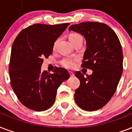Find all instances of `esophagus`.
<instances>
[{
    "instance_id": "1",
    "label": "esophagus",
    "mask_w": 132,
    "mask_h": 132,
    "mask_svg": "<svg viewBox=\"0 0 132 132\" xmlns=\"http://www.w3.org/2000/svg\"><path fill=\"white\" fill-rule=\"evenodd\" d=\"M69 74H70L71 76H74V73H73V72H71V71H69Z\"/></svg>"
}]
</instances>
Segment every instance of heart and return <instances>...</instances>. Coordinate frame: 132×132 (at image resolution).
<instances>
[{
  "label": "heart",
  "instance_id": "b5f03b06",
  "mask_svg": "<svg viewBox=\"0 0 132 132\" xmlns=\"http://www.w3.org/2000/svg\"><path fill=\"white\" fill-rule=\"evenodd\" d=\"M69 40L70 41H73V40H75L77 39H82V37L80 36V35H79L78 34L73 33L71 34L69 36ZM57 43V40L54 43V47H56ZM77 61V59H65L64 60L62 61L61 62V64L63 65V67H66V68H68V69H71L73 68L75 66L76 62Z\"/></svg>",
  "mask_w": 132,
  "mask_h": 132
}]
</instances>
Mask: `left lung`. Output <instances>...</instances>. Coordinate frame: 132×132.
<instances>
[{
	"mask_svg": "<svg viewBox=\"0 0 132 132\" xmlns=\"http://www.w3.org/2000/svg\"><path fill=\"white\" fill-rule=\"evenodd\" d=\"M69 30L85 38L82 67L93 71L87 77L75 72L80 82L76 89L75 102L82 110L95 111L104 107L116 92L122 73V47L114 30L104 23L81 22L71 25Z\"/></svg>",
	"mask_w": 132,
	"mask_h": 132,
	"instance_id": "obj_1",
	"label": "left lung"
}]
</instances>
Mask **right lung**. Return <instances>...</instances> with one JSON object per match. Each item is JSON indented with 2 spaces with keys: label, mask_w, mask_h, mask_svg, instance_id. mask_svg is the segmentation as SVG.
<instances>
[{
  "label": "right lung",
  "mask_w": 132,
  "mask_h": 132,
  "mask_svg": "<svg viewBox=\"0 0 132 132\" xmlns=\"http://www.w3.org/2000/svg\"><path fill=\"white\" fill-rule=\"evenodd\" d=\"M69 24H32L14 40L9 66L11 85L26 108L36 112L51 108L59 86L70 77L63 67H56L53 73L41 71L43 59L52 54L55 41Z\"/></svg>",
  "instance_id": "add662e5"
}]
</instances>
